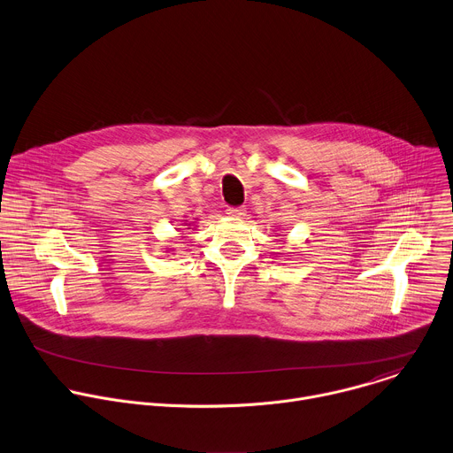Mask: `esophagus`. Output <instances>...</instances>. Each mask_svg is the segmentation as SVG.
<instances>
[{
  "label": "esophagus",
  "mask_w": 453,
  "mask_h": 453,
  "mask_svg": "<svg viewBox=\"0 0 453 453\" xmlns=\"http://www.w3.org/2000/svg\"><path fill=\"white\" fill-rule=\"evenodd\" d=\"M226 213H227L229 217H236V219H240V217H243V215H245V208H227V210H226Z\"/></svg>",
  "instance_id": "obj_1"
}]
</instances>
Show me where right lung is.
Returning a JSON list of instances; mask_svg holds the SVG:
<instances>
[{
	"label": "right lung",
	"instance_id": "obj_1",
	"mask_svg": "<svg viewBox=\"0 0 453 453\" xmlns=\"http://www.w3.org/2000/svg\"><path fill=\"white\" fill-rule=\"evenodd\" d=\"M188 226H190V224H188ZM188 229H190V227H188Z\"/></svg>",
	"mask_w": 453,
	"mask_h": 453
}]
</instances>
